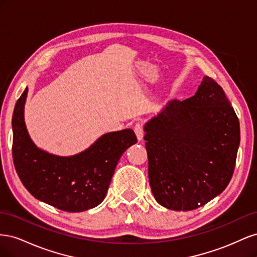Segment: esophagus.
I'll use <instances>...</instances> for the list:
<instances>
[{
	"label": "esophagus",
	"instance_id": "1",
	"mask_svg": "<svg viewBox=\"0 0 257 257\" xmlns=\"http://www.w3.org/2000/svg\"><path fill=\"white\" fill-rule=\"evenodd\" d=\"M134 131H135V134H136V136H137V139H138V141H139V142L143 141V138H144V133H145L143 124H141V123H137L136 125H135V127H134Z\"/></svg>",
	"mask_w": 257,
	"mask_h": 257
}]
</instances>
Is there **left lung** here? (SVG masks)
<instances>
[{
	"mask_svg": "<svg viewBox=\"0 0 257 257\" xmlns=\"http://www.w3.org/2000/svg\"><path fill=\"white\" fill-rule=\"evenodd\" d=\"M154 198L189 211L221 194L234 174L238 116L221 85L205 76L195 95L174 99L145 126Z\"/></svg>",
	"mask_w": 257,
	"mask_h": 257,
	"instance_id": "left-lung-1",
	"label": "left lung"
}]
</instances>
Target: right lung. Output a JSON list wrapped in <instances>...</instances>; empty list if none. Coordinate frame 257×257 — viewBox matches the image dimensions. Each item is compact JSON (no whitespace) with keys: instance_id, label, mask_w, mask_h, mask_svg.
I'll return each instance as SVG.
<instances>
[{"instance_id":"1","label":"right lung","mask_w":257,"mask_h":257,"mask_svg":"<svg viewBox=\"0 0 257 257\" xmlns=\"http://www.w3.org/2000/svg\"><path fill=\"white\" fill-rule=\"evenodd\" d=\"M28 88L13 113V160L22 184L44 203L67 212L96 207L106 196L116 164L128 147L137 143L133 130L103 135L89 149L73 157H57L32 143L23 109Z\"/></svg>"}]
</instances>
